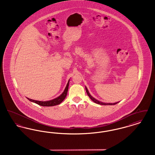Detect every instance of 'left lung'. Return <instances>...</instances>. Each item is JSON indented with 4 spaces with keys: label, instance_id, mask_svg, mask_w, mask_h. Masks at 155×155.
Returning <instances> with one entry per match:
<instances>
[{
    "label": "left lung",
    "instance_id": "8db88e82",
    "mask_svg": "<svg viewBox=\"0 0 155 155\" xmlns=\"http://www.w3.org/2000/svg\"><path fill=\"white\" fill-rule=\"evenodd\" d=\"M85 89H86V92H87V95H88L89 97H90V99H91L93 102H94L95 103H97V104H101V105H114V104H116L118 103V102H116V103H103V102H100V101H97L95 98H94V97H92V96L90 95V94H89V92L88 90V89H87V88L86 87H85Z\"/></svg>",
    "mask_w": 155,
    "mask_h": 155
}]
</instances>
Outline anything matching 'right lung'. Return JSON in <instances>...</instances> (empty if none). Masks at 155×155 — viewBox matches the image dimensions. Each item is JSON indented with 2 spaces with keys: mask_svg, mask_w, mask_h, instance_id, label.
<instances>
[{
  "mask_svg": "<svg viewBox=\"0 0 155 155\" xmlns=\"http://www.w3.org/2000/svg\"><path fill=\"white\" fill-rule=\"evenodd\" d=\"M69 81L70 80H68V83L67 84L66 87L65 88L64 91H63V92L60 96L55 99H53L52 100L48 101H39L32 100V99H29L28 97H27V98L31 102L37 103L38 104L42 106H53L58 105L60 103H61L64 101L65 97H66L67 92H68V85H69Z\"/></svg>",
  "mask_w": 155,
  "mask_h": 155,
  "instance_id": "1",
  "label": "right lung"
}]
</instances>
